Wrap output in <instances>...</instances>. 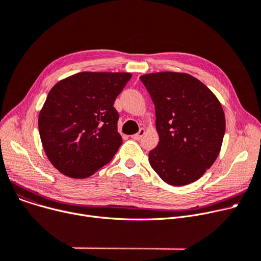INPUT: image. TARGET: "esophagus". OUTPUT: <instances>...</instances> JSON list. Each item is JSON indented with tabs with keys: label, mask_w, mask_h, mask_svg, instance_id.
I'll list each match as a JSON object with an SVG mask.
<instances>
[{
	"label": "esophagus",
	"mask_w": 261,
	"mask_h": 261,
	"mask_svg": "<svg viewBox=\"0 0 261 261\" xmlns=\"http://www.w3.org/2000/svg\"><path fill=\"white\" fill-rule=\"evenodd\" d=\"M144 134H145V129H140V131H139L138 133H136V134L132 135L131 138H132L133 140H135V141H140Z\"/></svg>",
	"instance_id": "esophagus-1"
}]
</instances>
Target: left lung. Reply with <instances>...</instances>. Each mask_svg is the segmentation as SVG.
I'll list each match as a JSON object with an SVG mask.
<instances>
[{
    "label": "left lung",
    "mask_w": 261,
    "mask_h": 261,
    "mask_svg": "<svg viewBox=\"0 0 261 261\" xmlns=\"http://www.w3.org/2000/svg\"><path fill=\"white\" fill-rule=\"evenodd\" d=\"M140 79L154 103L160 138L149 152L150 165L169 185L197 181L220 152L225 132L221 103L189 74L161 72Z\"/></svg>",
    "instance_id": "8db88e82"
}]
</instances>
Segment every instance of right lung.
Listing matches in <instances>:
<instances>
[{"instance_id":"right-lung-1","label":"right lung","mask_w":261,"mask_h":261,"mask_svg":"<svg viewBox=\"0 0 261 261\" xmlns=\"http://www.w3.org/2000/svg\"><path fill=\"white\" fill-rule=\"evenodd\" d=\"M131 76L82 72L49 91L38 126L44 151L61 173L85 179L113 159L122 142L113 106Z\"/></svg>"}]
</instances>
